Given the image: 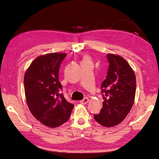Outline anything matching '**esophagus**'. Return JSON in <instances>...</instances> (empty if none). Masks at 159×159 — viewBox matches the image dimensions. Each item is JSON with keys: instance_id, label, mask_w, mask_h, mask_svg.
<instances>
[{"instance_id": "34e87169", "label": "esophagus", "mask_w": 159, "mask_h": 159, "mask_svg": "<svg viewBox=\"0 0 159 159\" xmlns=\"http://www.w3.org/2000/svg\"><path fill=\"white\" fill-rule=\"evenodd\" d=\"M89 102V99L88 97H85L84 99H83V100H81L80 102V103H81V104H86V103H87L88 102Z\"/></svg>"}]
</instances>
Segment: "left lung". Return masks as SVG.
Segmentation results:
<instances>
[{"instance_id":"1","label":"left lung","mask_w":159,"mask_h":159,"mask_svg":"<svg viewBox=\"0 0 159 159\" xmlns=\"http://www.w3.org/2000/svg\"><path fill=\"white\" fill-rule=\"evenodd\" d=\"M109 63L106 79L102 84L103 108L94 115L103 126H114L122 122L134 104L136 80L134 71L123 57L107 54Z\"/></svg>"}]
</instances>
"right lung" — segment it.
Listing matches in <instances>:
<instances>
[{
    "label": "right lung",
    "instance_id": "1",
    "mask_svg": "<svg viewBox=\"0 0 159 159\" xmlns=\"http://www.w3.org/2000/svg\"><path fill=\"white\" fill-rule=\"evenodd\" d=\"M65 53L39 56L32 62L24 76L25 94L33 116L48 127H57L70 118L74 104L63 96L59 81V68Z\"/></svg>",
    "mask_w": 159,
    "mask_h": 159
}]
</instances>
